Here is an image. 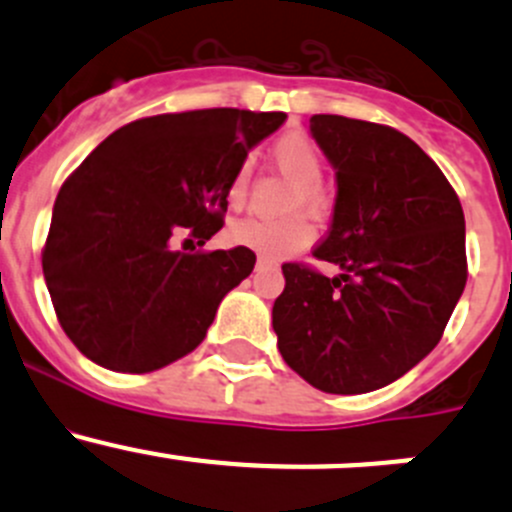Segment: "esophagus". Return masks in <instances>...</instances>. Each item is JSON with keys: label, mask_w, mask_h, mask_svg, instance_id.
Returning a JSON list of instances; mask_svg holds the SVG:
<instances>
[{"label": "esophagus", "mask_w": 512, "mask_h": 512, "mask_svg": "<svg viewBox=\"0 0 512 512\" xmlns=\"http://www.w3.org/2000/svg\"><path fill=\"white\" fill-rule=\"evenodd\" d=\"M257 267H272V260H267V257H260V260H257Z\"/></svg>", "instance_id": "esophagus-1"}]
</instances>
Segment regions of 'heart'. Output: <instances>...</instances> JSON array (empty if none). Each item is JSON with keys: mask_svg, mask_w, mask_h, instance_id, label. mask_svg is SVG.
I'll return each mask as SVG.
<instances>
[{"mask_svg": "<svg viewBox=\"0 0 512 512\" xmlns=\"http://www.w3.org/2000/svg\"><path fill=\"white\" fill-rule=\"evenodd\" d=\"M272 160L277 168L297 183V190L292 195V210H307L312 215L327 213V193L322 190L319 180L324 175V158L317 143L304 133H285L277 138L272 146ZM250 163H240L232 173L230 183H227V203L232 208H240L247 198V188H250ZM314 237V227L302 218V215H292V218H242L230 225V240L235 245L250 247L262 257H287L297 252L299 247L309 245Z\"/></svg>", "mask_w": 512, "mask_h": 512, "instance_id": "heart-1", "label": "heart"}]
</instances>
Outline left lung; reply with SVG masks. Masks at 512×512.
<instances>
[{"label":"left lung","mask_w":512,"mask_h":512,"mask_svg":"<svg viewBox=\"0 0 512 512\" xmlns=\"http://www.w3.org/2000/svg\"><path fill=\"white\" fill-rule=\"evenodd\" d=\"M309 131L337 170L334 220L314 257L342 275L285 262L272 327L314 389L366 394L441 342L468 280L466 218L441 168L396 128L319 113Z\"/></svg>","instance_id":"1"}]
</instances>
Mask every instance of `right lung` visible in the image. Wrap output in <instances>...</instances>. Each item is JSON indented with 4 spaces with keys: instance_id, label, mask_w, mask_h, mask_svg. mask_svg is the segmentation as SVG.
I'll return each mask as SVG.
<instances>
[{
    "instance_id": "1",
    "label": "right lung",
    "mask_w": 512,
    "mask_h": 512,
    "mask_svg": "<svg viewBox=\"0 0 512 512\" xmlns=\"http://www.w3.org/2000/svg\"><path fill=\"white\" fill-rule=\"evenodd\" d=\"M285 113H160L113 131L64 180L41 267L66 337L98 366L148 374L190 354L255 267L250 247L180 252L223 227L227 183Z\"/></svg>"
}]
</instances>
